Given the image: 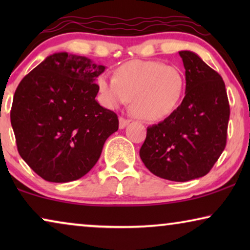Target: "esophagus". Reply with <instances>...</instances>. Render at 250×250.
<instances>
[{"label":"esophagus","mask_w":250,"mask_h":250,"mask_svg":"<svg viewBox=\"0 0 250 250\" xmlns=\"http://www.w3.org/2000/svg\"><path fill=\"white\" fill-rule=\"evenodd\" d=\"M129 122H131L129 119H125L124 117H119V128L121 129L125 128L126 126L129 124Z\"/></svg>","instance_id":"1"}]
</instances>
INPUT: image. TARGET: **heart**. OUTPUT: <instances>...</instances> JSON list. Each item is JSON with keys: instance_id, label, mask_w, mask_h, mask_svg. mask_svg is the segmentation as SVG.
I'll use <instances>...</instances> for the list:
<instances>
[{"instance_id": "obj_1", "label": "heart", "mask_w": 250, "mask_h": 250, "mask_svg": "<svg viewBox=\"0 0 250 250\" xmlns=\"http://www.w3.org/2000/svg\"><path fill=\"white\" fill-rule=\"evenodd\" d=\"M105 107L116 109L132 98L133 110L146 122H158L173 114L184 93V76L177 67L160 61L132 60L97 81Z\"/></svg>"}]
</instances>
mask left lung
<instances>
[{
  "label": "left lung",
  "mask_w": 250,
  "mask_h": 250,
  "mask_svg": "<svg viewBox=\"0 0 250 250\" xmlns=\"http://www.w3.org/2000/svg\"><path fill=\"white\" fill-rule=\"evenodd\" d=\"M186 97L172 115L146 129L140 157L162 179L187 182L205 176L227 145L230 105L220 74L191 51H180Z\"/></svg>",
  "instance_id": "8db88e82"
}]
</instances>
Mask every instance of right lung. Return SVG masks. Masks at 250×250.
I'll return each instance as SVG.
<instances>
[{"label":"right lung","instance_id":"right-lung-1","mask_svg":"<svg viewBox=\"0 0 250 250\" xmlns=\"http://www.w3.org/2000/svg\"><path fill=\"white\" fill-rule=\"evenodd\" d=\"M104 69L86 57L58 52L17 87L10 118L19 155L45 181L81 179L118 129L117 115L95 100V80Z\"/></svg>","mask_w":250,"mask_h":250}]
</instances>
